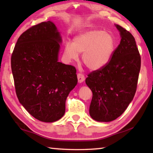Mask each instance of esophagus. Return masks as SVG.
Instances as JSON below:
<instances>
[{
	"label": "esophagus",
	"instance_id": "obj_1",
	"mask_svg": "<svg viewBox=\"0 0 153 153\" xmlns=\"http://www.w3.org/2000/svg\"><path fill=\"white\" fill-rule=\"evenodd\" d=\"M77 79H78L79 83H82L84 81L85 77L82 74L79 73V74H77Z\"/></svg>",
	"mask_w": 153,
	"mask_h": 153
}]
</instances>
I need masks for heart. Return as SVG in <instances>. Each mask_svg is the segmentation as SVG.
Segmentation results:
<instances>
[{
	"label": "heart",
	"mask_w": 153,
	"mask_h": 153,
	"mask_svg": "<svg viewBox=\"0 0 153 153\" xmlns=\"http://www.w3.org/2000/svg\"><path fill=\"white\" fill-rule=\"evenodd\" d=\"M115 41L113 36L102 30H89L74 38L73 43L67 42L64 55L69 61H76L83 53L82 61L90 70L102 68L110 61Z\"/></svg>",
	"instance_id": "obj_1"
}]
</instances>
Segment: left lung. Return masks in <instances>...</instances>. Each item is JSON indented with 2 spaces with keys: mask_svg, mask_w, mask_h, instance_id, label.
I'll return each instance as SVG.
<instances>
[{
  "mask_svg": "<svg viewBox=\"0 0 153 153\" xmlns=\"http://www.w3.org/2000/svg\"><path fill=\"white\" fill-rule=\"evenodd\" d=\"M121 37L108 63L88 74L86 83L92 92L90 115L97 121L115 120L126 111L136 91L141 57L132 34L116 25Z\"/></svg>",
  "mask_w": 153,
  "mask_h": 153,
  "instance_id": "1",
  "label": "left lung"
}]
</instances>
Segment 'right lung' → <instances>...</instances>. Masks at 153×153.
<instances>
[{
    "instance_id": "obj_1",
    "label": "right lung",
    "mask_w": 153,
    "mask_h": 153,
    "mask_svg": "<svg viewBox=\"0 0 153 153\" xmlns=\"http://www.w3.org/2000/svg\"><path fill=\"white\" fill-rule=\"evenodd\" d=\"M61 42L53 22H42L22 33L11 63L17 97L31 115L44 122L59 120L76 86V67L58 62Z\"/></svg>"
}]
</instances>
